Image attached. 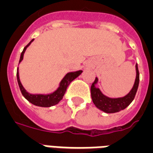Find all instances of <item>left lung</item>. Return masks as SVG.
I'll return each mask as SVG.
<instances>
[{"label": "left lung", "instance_id": "left-lung-1", "mask_svg": "<svg viewBox=\"0 0 153 153\" xmlns=\"http://www.w3.org/2000/svg\"><path fill=\"white\" fill-rule=\"evenodd\" d=\"M135 68H136V78H135L134 86L129 94L123 97L111 98L105 96L100 91V89L95 86V84H97V78H95V81L91 85V97L94 105L105 113H115L127 108L135 98L139 86V82H140V72L138 69L137 64L135 65Z\"/></svg>", "mask_w": 153, "mask_h": 153}]
</instances>
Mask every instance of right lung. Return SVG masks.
Wrapping results in <instances>:
<instances>
[{
  "instance_id": "add662e5",
  "label": "right lung",
  "mask_w": 153,
  "mask_h": 153,
  "mask_svg": "<svg viewBox=\"0 0 153 153\" xmlns=\"http://www.w3.org/2000/svg\"><path fill=\"white\" fill-rule=\"evenodd\" d=\"M34 39H32L30 42H29L28 44L24 48L20 56V60H19V63H20L22 59H23V55L25 51H26V48L28 47L31 42ZM82 71L81 70H79V71H76V72H68V74H66V76L63 78V80L60 82V85H59V87L58 88V89L55 91L53 94H48V95H42V94H30L27 93L26 91V89H24L23 86L22 85L20 81V79H19V75H18V70H17V79H18V85H19V88H20V90L22 92V94L23 95L24 97H26V99H27L30 103L34 104L35 105H38V106H42V107H50V106H52L54 105H56L59 102V101H61L63 97H64L65 92L67 90L68 86L69 85V84L72 82L74 79L77 77L78 76L81 74Z\"/></svg>"
}]
</instances>
